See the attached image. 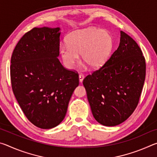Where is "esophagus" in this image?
Listing matches in <instances>:
<instances>
[{
	"instance_id": "esophagus-1",
	"label": "esophagus",
	"mask_w": 157,
	"mask_h": 157,
	"mask_svg": "<svg viewBox=\"0 0 157 157\" xmlns=\"http://www.w3.org/2000/svg\"><path fill=\"white\" fill-rule=\"evenodd\" d=\"M83 79H84V75H82V74H79V83H82V82H83Z\"/></svg>"
}]
</instances>
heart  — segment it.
<instances>
[{
    "label": "heart",
    "instance_id": "obj_1",
    "mask_svg": "<svg viewBox=\"0 0 157 157\" xmlns=\"http://www.w3.org/2000/svg\"><path fill=\"white\" fill-rule=\"evenodd\" d=\"M68 45L59 46V54L68 68L75 67L82 55V59L93 69L104 65L113 48V37L109 32L96 28L78 30L71 34Z\"/></svg>",
    "mask_w": 157,
    "mask_h": 157
}]
</instances>
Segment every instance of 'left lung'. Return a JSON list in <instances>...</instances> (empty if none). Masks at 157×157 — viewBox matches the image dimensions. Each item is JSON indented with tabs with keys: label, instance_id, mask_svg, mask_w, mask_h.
<instances>
[{
	"label": "left lung",
	"instance_id": "8db88e82",
	"mask_svg": "<svg viewBox=\"0 0 157 157\" xmlns=\"http://www.w3.org/2000/svg\"><path fill=\"white\" fill-rule=\"evenodd\" d=\"M145 60L136 42L121 31L117 50L83 84L94 118L113 127L123 123L139 103L145 78Z\"/></svg>",
	"mask_w": 157,
	"mask_h": 157
}]
</instances>
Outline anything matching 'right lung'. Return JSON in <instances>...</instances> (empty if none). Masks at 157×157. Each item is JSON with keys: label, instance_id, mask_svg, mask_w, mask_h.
Wrapping results in <instances>:
<instances>
[{"label": "right lung", "instance_id": "obj_1", "mask_svg": "<svg viewBox=\"0 0 157 157\" xmlns=\"http://www.w3.org/2000/svg\"><path fill=\"white\" fill-rule=\"evenodd\" d=\"M60 28H34L13 51L10 75L16 99L27 118L41 129L57 126L79 84L78 73L58 59Z\"/></svg>", "mask_w": 157, "mask_h": 157}]
</instances>
